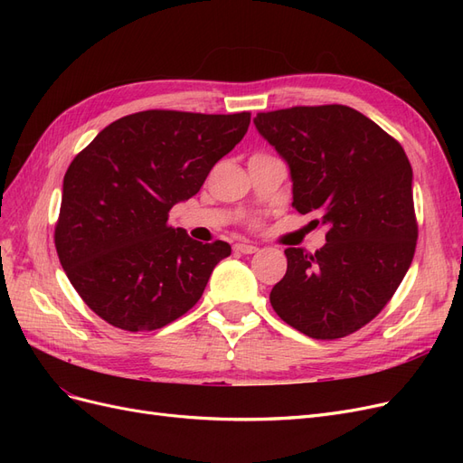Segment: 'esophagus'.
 I'll use <instances>...</instances> for the list:
<instances>
[{"mask_svg": "<svg viewBox=\"0 0 463 463\" xmlns=\"http://www.w3.org/2000/svg\"><path fill=\"white\" fill-rule=\"evenodd\" d=\"M233 250H235V253H241V255H253L255 250H257V247L250 245V243L241 241V243H235V245H233Z\"/></svg>", "mask_w": 463, "mask_h": 463, "instance_id": "34e87169", "label": "esophagus"}]
</instances>
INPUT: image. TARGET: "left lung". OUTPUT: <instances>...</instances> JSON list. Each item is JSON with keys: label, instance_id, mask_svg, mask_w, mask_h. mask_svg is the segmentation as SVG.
Listing matches in <instances>:
<instances>
[{"label": "left lung", "instance_id": "8db88e82", "mask_svg": "<svg viewBox=\"0 0 463 463\" xmlns=\"http://www.w3.org/2000/svg\"><path fill=\"white\" fill-rule=\"evenodd\" d=\"M255 125L289 165L293 206L326 226L315 255L286 249L270 303L309 338H344L384 309L413 260L411 164L394 137L342 104L260 111Z\"/></svg>", "mask_w": 463, "mask_h": 463}]
</instances>
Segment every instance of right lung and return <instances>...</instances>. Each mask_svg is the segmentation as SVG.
I'll return each instance as SVG.
<instances>
[{
  "label": "right lung",
  "instance_id": "obj_1",
  "mask_svg": "<svg viewBox=\"0 0 463 463\" xmlns=\"http://www.w3.org/2000/svg\"><path fill=\"white\" fill-rule=\"evenodd\" d=\"M249 123V111H138L69 164L53 241L69 282L108 325L158 330L201 299L232 247L194 241L167 216L199 193Z\"/></svg>",
  "mask_w": 463,
  "mask_h": 463
}]
</instances>
